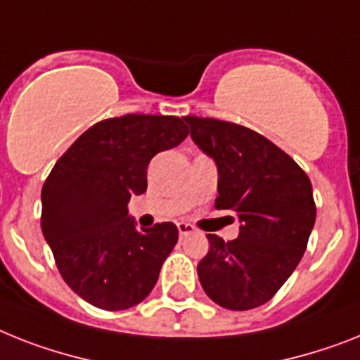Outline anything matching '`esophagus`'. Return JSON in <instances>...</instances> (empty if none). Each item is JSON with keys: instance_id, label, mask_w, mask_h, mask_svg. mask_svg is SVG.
Returning <instances> with one entry per match:
<instances>
[{"instance_id": "obj_1", "label": "esophagus", "mask_w": 360, "mask_h": 360, "mask_svg": "<svg viewBox=\"0 0 360 360\" xmlns=\"http://www.w3.org/2000/svg\"><path fill=\"white\" fill-rule=\"evenodd\" d=\"M178 233H180V237H186V236H191V233H195V226L193 224H187V222H178Z\"/></svg>"}]
</instances>
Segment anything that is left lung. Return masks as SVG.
Returning <instances> with one entry per match:
<instances>
[{"label": "left lung", "instance_id": "8db88e82", "mask_svg": "<svg viewBox=\"0 0 360 360\" xmlns=\"http://www.w3.org/2000/svg\"><path fill=\"white\" fill-rule=\"evenodd\" d=\"M191 138L219 169L217 210L237 213L239 237L210 233L198 263L202 289L221 307L248 311L266 304L298 266L316 219L305 171L265 136L213 117H184Z\"/></svg>", "mask_w": 360, "mask_h": 360}]
</instances>
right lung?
I'll use <instances>...</instances> for the list:
<instances>
[{
	"label": "right lung",
	"mask_w": 360,
	"mask_h": 360,
	"mask_svg": "<svg viewBox=\"0 0 360 360\" xmlns=\"http://www.w3.org/2000/svg\"><path fill=\"white\" fill-rule=\"evenodd\" d=\"M176 115L127 114L95 123L62 154L41 187V231L71 290L95 307L143 302L178 240L173 222L136 230L132 195L147 191L148 162L180 145Z\"/></svg>",
	"instance_id": "right-lung-1"
}]
</instances>
